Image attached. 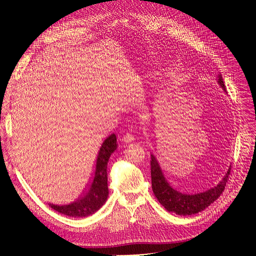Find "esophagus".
Instances as JSON below:
<instances>
[{
  "mask_svg": "<svg viewBox=\"0 0 256 256\" xmlns=\"http://www.w3.org/2000/svg\"><path fill=\"white\" fill-rule=\"evenodd\" d=\"M121 140H122L124 143H130V142L135 140V136H134L130 132H126L122 136V139Z\"/></svg>",
  "mask_w": 256,
  "mask_h": 256,
  "instance_id": "obj_1",
  "label": "esophagus"
}]
</instances>
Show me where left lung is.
Wrapping results in <instances>:
<instances>
[{
  "mask_svg": "<svg viewBox=\"0 0 256 256\" xmlns=\"http://www.w3.org/2000/svg\"><path fill=\"white\" fill-rule=\"evenodd\" d=\"M218 83L226 92L221 74H219ZM150 167L152 186L154 196L158 200V202L168 212H176L180 216H189V214H197L206 210L214 200L218 199L225 189L228 176L230 173V168L223 180L217 186L210 188V190L196 194H184L176 190L169 184L154 154H152Z\"/></svg>",
  "mask_w": 256,
  "mask_h": 256,
  "instance_id": "left-lung-1",
  "label": "left lung"
}]
</instances>
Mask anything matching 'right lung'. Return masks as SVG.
<instances>
[{"instance_id": "right-lung-1", "label": "right lung", "mask_w": 256, "mask_h": 256, "mask_svg": "<svg viewBox=\"0 0 256 256\" xmlns=\"http://www.w3.org/2000/svg\"><path fill=\"white\" fill-rule=\"evenodd\" d=\"M116 142V135L112 134L102 144L93 178L88 189L82 196L68 204H48L50 206L58 212L70 217H87L98 210L104 204L108 196H109L106 165L111 154L117 148Z\"/></svg>"}]
</instances>
